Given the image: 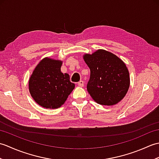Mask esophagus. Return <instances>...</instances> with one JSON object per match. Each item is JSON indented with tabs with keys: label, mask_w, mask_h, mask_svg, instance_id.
Here are the masks:
<instances>
[{
	"label": "esophagus",
	"mask_w": 159,
	"mask_h": 159,
	"mask_svg": "<svg viewBox=\"0 0 159 159\" xmlns=\"http://www.w3.org/2000/svg\"><path fill=\"white\" fill-rule=\"evenodd\" d=\"M78 85H79V87H83L84 86V82L83 81V80H80V81L78 83Z\"/></svg>",
	"instance_id": "esophagus-1"
}]
</instances>
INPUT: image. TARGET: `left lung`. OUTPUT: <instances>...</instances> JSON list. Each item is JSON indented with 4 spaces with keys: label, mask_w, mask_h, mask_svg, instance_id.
<instances>
[{
    "label": "left lung",
    "mask_w": 159,
    "mask_h": 159,
    "mask_svg": "<svg viewBox=\"0 0 159 159\" xmlns=\"http://www.w3.org/2000/svg\"><path fill=\"white\" fill-rule=\"evenodd\" d=\"M83 59L90 69L87 89L93 100L107 106L122 100L130 86L129 72L123 61L102 49L85 54Z\"/></svg>",
    "instance_id": "1"
}]
</instances>
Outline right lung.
Instances as JSON below:
<instances>
[{
    "mask_svg": "<svg viewBox=\"0 0 159 159\" xmlns=\"http://www.w3.org/2000/svg\"><path fill=\"white\" fill-rule=\"evenodd\" d=\"M61 61L46 57L35 67L29 79L32 98L46 109L60 107L75 87L70 82L69 74L61 72Z\"/></svg>",
    "mask_w": 159,
    "mask_h": 159,
    "instance_id": "add662e5",
    "label": "right lung"
}]
</instances>
